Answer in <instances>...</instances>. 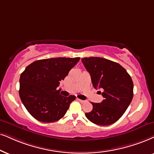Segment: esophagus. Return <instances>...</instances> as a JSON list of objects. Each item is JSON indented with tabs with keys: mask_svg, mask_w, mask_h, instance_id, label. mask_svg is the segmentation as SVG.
I'll return each mask as SVG.
<instances>
[{
	"mask_svg": "<svg viewBox=\"0 0 154 154\" xmlns=\"http://www.w3.org/2000/svg\"><path fill=\"white\" fill-rule=\"evenodd\" d=\"M77 100H78L79 102H80L81 103H84V102H85V101H84V100H79V99H77Z\"/></svg>",
	"mask_w": 154,
	"mask_h": 154,
	"instance_id": "34e87169",
	"label": "esophagus"
}]
</instances>
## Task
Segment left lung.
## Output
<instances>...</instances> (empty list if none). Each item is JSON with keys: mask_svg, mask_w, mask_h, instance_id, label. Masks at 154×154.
Instances as JSON below:
<instances>
[{"mask_svg": "<svg viewBox=\"0 0 154 154\" xmlns=\"http://www.w3.org/2000/svg\"><path fill=\"white\" fill-rule=\"evenodd\" d=\"M82 62L90 74L94 88L104 89L102 93L104 100L101 103L91 102L92 110L85 116L97 125L115 123L133 99L134 84L131 76L119 64L105 58L84 57Z\"/></svg>", "mask_w": 154, "mask_h": 154, "instance_id": "1", "label": "left lung"}]
</instances>
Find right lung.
Masks as SVG:
<instances>
[{
    "mask_svg": "<svg viewBox=\"0 0 154 154\" xmlns=\"http://www.w3.org/2000/svg\"><path fill=\"white\" fill-rule=\"evenodd\" d=\"M79 59L57 57L37 60L23 72L19 95L25 107L35 119L50 123L65 116L76 97L62 96L57 87Z\"/></svg>",
    "mask_w": 154,
    "mask_h": 154,
    "instance_id": "1",
    "label": "right lung"
}]
</instances>
